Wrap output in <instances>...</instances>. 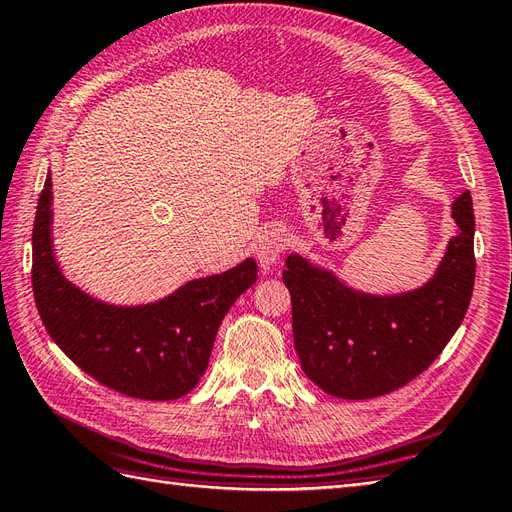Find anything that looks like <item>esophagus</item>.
Returning a JSON list of instances; mask_svg holds the SVG:
<instances>
[{
    "label": "esophagus",
    "mask_w": 512,
    "mask_h": 512,
    "mask_svg": "<svg viewBox=\"0 0 512 512\" xmlns=\"http://www.w3.org/2000/svg\"><path fill=\"white\" fill-rule=\"evenodd\" d=\"M290 244V235L286 228L281 226H268L266 231L259 235L257 244H255V257L257 262L264 268L275 266L279 262V257Z\"/></svg>",
    "instance_id": "obj_1"
}]
</instances>
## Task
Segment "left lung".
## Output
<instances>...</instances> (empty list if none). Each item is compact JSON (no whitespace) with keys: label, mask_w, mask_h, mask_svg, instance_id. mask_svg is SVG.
I'll return each instance as SVG.
<instances>
[{"label":"left lung","mask_w":512,"mask_h":512,"mask_svg":"<svg viewBox=\"0 0 512 512\" xmlns=\"http://www.w3.org/2000/svg\"><path fill=\"white\" fill-rule=\"evenodd\" d=\"M458 233L427 284L400 295L354 290L332 270L288 255L284 284L292 297V336L301 369L325 394L365 400L389 394L422 374L451 341L475 284L471 193L455 198Z\"/></svg>","instance_id":"8db88e82"}]
</instances>
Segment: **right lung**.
<instances>
[{"mask_svg":"<svg viewBox=\"0 0 512 512\" xmlns=\"http://www.w3.org/2000/svg\"><path fill=\"white\" fill-rule=\"evenodd\" d=\"M52 178L32 228V292L52 341L101 385L140 400H176L209 367L217 328L257 281L253 257L220 275L193 279L145 306H112L63 277L52 250Z\"/></svg>","mask_w":512,"mask_h":512,"instance_id":"1","label":"right lung"}]
</instances>
